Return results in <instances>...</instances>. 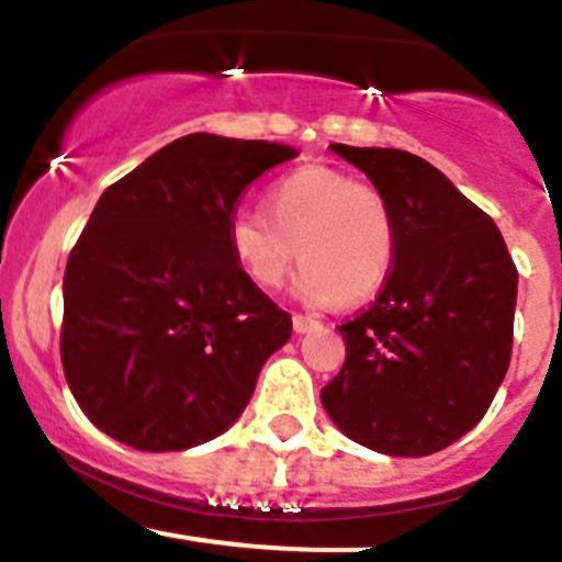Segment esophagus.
<instances>
[{
	"mask_svg": "<svg viewBox=\"0 0 562 562\" xmlns=\"http://www.w3.org/2000/svg\"><path fill=\"white\" fill-rule=\"evenodd\" d=\"M292 327H294V333H311V329H316V327H322L319 322L314 319V316H303V314H294L292 316Z\"/></svg>",
	"mask_w": 562,
	"mask_h": 562,
	"instance_id": "esophagus-1",
	"label": "esophagus"
}]
</instances>
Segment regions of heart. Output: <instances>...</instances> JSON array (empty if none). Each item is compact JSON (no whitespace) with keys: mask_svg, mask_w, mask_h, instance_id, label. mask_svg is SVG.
I'll use <instances>...</instances> for the list:
<instances>
[{"mask_svg":"<svg viewBox=\"0 0 562 562\" xmlns=\"http://www.w3.org/2000/svg\"><path fill=\"white\" fill-rule=\"evenodd\" d=\"M227 243L254 286L279 289L300 259V297L319 305L366 303L395 262V207L384 189L349 172L297 167L270 183L268 213L240 207L229 216Z\"/></svg>","mask_w":562,"mask_h":562,"instance_id":"heart-1","label":"heart"}]
</instances>
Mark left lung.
<instances>
[{
	"instance_id": "8db88e82",
	"label": "left lung",
	"mask_w": 562,
	"mask_h": 562,
	"mask_svg": "<svg viewBox=\"0 0 562 562\" xmlns=\"http://www.w3.org/2000/svg\"><path fill=\"white\" fill-rule=\"evenodd\" d=\"M333 151L390 196L397 248L370 308L338 327L346 362L322 406L373 452H441L487 414L506 375L517 268L493 218L430 161L397 148Z\"/></svg>"
}]
</instances>
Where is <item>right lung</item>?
I'll return each instance as SVG.
<instances>
[{"instance_id": "obj_1", "label": "right lung", "mask_w": 562, "mask_h": 562, "mask_svg": "<svg viewBox=\"0 0 562 562\" xmlns=\"http://www.w3.org/2000/svg\"><path fill=\"white\" fill-rule=\"evenodd\" d=\"M294 156L194 132L102 192L67 259L61 366L115 441L181 452L248 406L292 316L240 273L227 224L246 189Z\"/></svg>"}]
</instances>
